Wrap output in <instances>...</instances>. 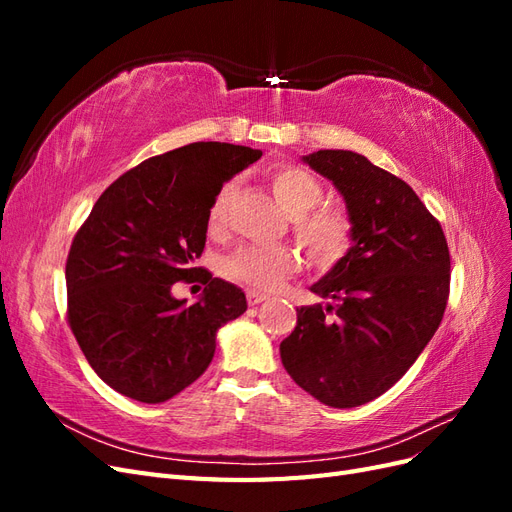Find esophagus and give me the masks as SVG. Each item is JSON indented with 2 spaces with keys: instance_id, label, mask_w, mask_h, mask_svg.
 Listing matches in <instances>:
<instances>
[{
  "instance_id": "esophagus-1",
  "label": "esophagus",
  "mask_w": 512,
  "mask_h": 512,
  "mask_svg": "<svg viewBox=\"0 0 512 512\" xmlns=\"http://www.w3.org/2000/svg\"><path fill=\"white\" fill-rule=\"evenodd\" d=\"M245 297H247V303H250V305H258V303H262V301H267L269 294L260 292V290H247Z\"/></svg>"
}]
</instances>
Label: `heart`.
Instances as JSON below:
<instances>
[{
  "mask_svg": "<svg viewBox=\"0 0 512 512\" xmlns=\"http://www.w3.org/2000/svg\"><path fill=\"white\" fill-rule=\"evenodd\" d=\"M271 190L280 207L294 218V232L318 262H333L346 252L350 241L348 213L322 200L320 181L299 166H280L271 175ZM230 185L215 196L209 209V224L220 226L226 218ZM297 269V256L275 245H247L230 256L226 273L260 290L280 286Z\"/></svg>",
  "mask_w": 512,
  "mask_h": 512,
  "instance_id": "heart-1",
  "label": "heart"
}]
</instances>
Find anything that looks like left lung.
Here are the masks:
<instances>
[{
    "instance_id": "left-lung-1",
    "label": "left lung",
    "mask_w": 512,
    "mask_h": 512,
    "mask_svg": "<svg viewBox=\"0 0 512 512\" xmlns=\"http://www.w3.org/2000/svg\"><path fill=\"white\" fill-rule=\"evenodd\" d=\"M303 162L344 196L352 247L312 286L335 303L297 307L280 354L303 391L331 408H356L389 391L438 331L451 254L410 185L361 153L320 149Z\"/></svg>"
}]
</instances>
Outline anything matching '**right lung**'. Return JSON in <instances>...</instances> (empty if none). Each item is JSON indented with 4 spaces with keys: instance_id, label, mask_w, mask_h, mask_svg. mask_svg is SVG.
Returning a JSON list of instances; mask_svg holds the SVG:
<instances>
[{
    "instance_id": "add662e5",
    "label": "right lung",
    "mask_w": 512,
    "mask_h": 512,
    "mask_svg": "<svg viewBox=\"0 0 512 512\" xmlns=\"http://www.w3.org/2000/svg\"><path fill=\"white\" fill-rule=\"evenodd\" d=\"M260 156L230 143L153 156L108 185L74 235L68 322L91 369L117 393L143 404L175 397L209 367L222 324L247 309L241 288L194 265L224 181ZM196 274L206 292L185 306L169 288Z\"/></svg>"
}]
</instances>
